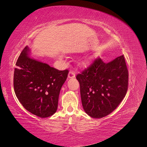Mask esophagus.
<instances>
[{
  "mask_svg": "<svg viewBox=\"0 0 147 147\" xmlns=\"http://www.w3.org/2000/svg\"><path fill=\"white\" fill-rule=\"evenodd\" d=\"M75 76V72L73 70H70V72H69L68 74V78H74Z\"/></svg>",
  "mask_w": 147,
  "mask_h": 147,
  "instance_id": "obj_1",
  "label": "esophagus"
}]
</instances>
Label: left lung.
<instances>
[{
  "label": "left lung",
  "mask_w": 147,
  "mask_h": 147,
  "mask_svg": "<svg viewBox=\"0 0 147 147\" xmlns=\"http://www.w3.org/2000/svg\"><path fill=\"white\" fill-rule=\"evenodd\" d=\"M128 76L124 55L109 63L98 57L77 74L82 105L89 116L103 118L117 109L126 94Z\"/></svg>",
  "instance_id": "obj_1"
}]
</instances>
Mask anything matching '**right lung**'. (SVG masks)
<instances>
[{
    "label": "right lung",
    "instance_id": "right-lung-1",
    "mask_svg": "<svg viewBox=\"0 0 147 147\" xmlns=\"http://www.w3.org/2000/svg\"><path fill=\"white\" fill-rule=\"evenodd\" d=\"M29 51L26 47L16 61L13 77L15 94L29 112L40 118L49 117L56 112L69 70H59L30 58Z\"/></svg>",
    "mask_w": 147,
    "mask_h": 147
}]
</instances>
